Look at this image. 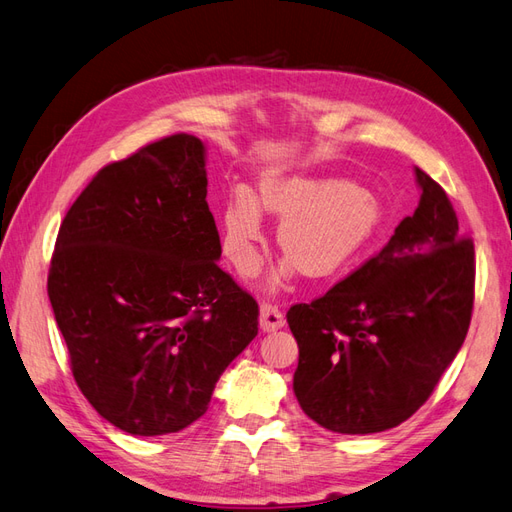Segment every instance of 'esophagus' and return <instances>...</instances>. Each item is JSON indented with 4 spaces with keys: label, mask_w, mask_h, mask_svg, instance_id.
I'll use <instances>...</instances> for the list:
<instances>
[{
    "label": "esophagus",
    "mask_w": 512,
    "mask_h": 512,
    "mask_svg": "<svg viewBox=\"0 0 512 512\" xmlns=\"http://www.w3.org/2000/svg\"><path fill=\"white\" fill-rule=\"evenodd\" d=\"M285 324V316L283 311L272 305V303H261V309H259V326L261 331H279L281 326Z\"/></svg>",
    "instance_id": "esophagus-1"
}]
</instances>
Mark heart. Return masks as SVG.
<instances>
[{"mask_svg":"<svg viewBox=\"0 0 512 512\" xmlns=\"http://www.w3.org/2000/svg\"><path fill=\"white\" fill-rule=\"evenodd\" d=\"M259 200L283 216L279 248L309 279L331 277L361 255L385 229L387 214L374 194L337 177L268 175ZM264 212L253 192L233 190L222 209V248L240 272L259 264Z\"/></svg>","mask_w":512,"mask_h":512,"instance_id":"b5f03b06","label":"heart"}]
</instances>
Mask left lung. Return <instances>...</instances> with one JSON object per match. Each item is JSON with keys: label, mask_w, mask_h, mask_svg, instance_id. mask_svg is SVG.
<instances>
[{"label": "left lung", "mask_w": 512, "mask_h": 512, "mask_svg": "<svg viewBox=\"0 0 512 512\" xmlns=\"http://www.w3.org/2000/svg\"><path fill=\"white\" fill-rule=\"evenodd\" d=\"M422 199L376 253L311 303L292 305L296 400L342 435L402 424L461 350L474 309L476 255L448 194L415 168Z\"/></svg>", "instance_id": "left-lung-1"}]
</instances>
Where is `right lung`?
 Instances as JSON below:
<instances>
[{"label": "right lung", "mask_w": 512, "mask_h": 512, "mask_svg": "<svg viewBox=\"0 0 512 512\" xmlns=\"http://www.w3.org/2000/svg\"><path fill=\"white\" fill-rule=\"evenodd\" d=\"M205 199L203 142L173 134L103 166L58 231L47 294L73 378L129 435L196 422L257 335Z\"/></svg>", "instance_id": "obj_1"}]
</instances>
